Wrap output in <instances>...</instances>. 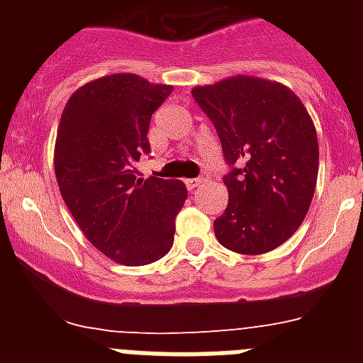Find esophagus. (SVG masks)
<instances>
[{
    "label": "esophagus",
    "instance_id": "1",
    "mask_svg": "<svg viewBox=\"0 0 363 363\" xmlns=\"http://www.w3.org/2000/svg\"><path fill=\"white\" fill-rule=\"evenodd\" d=\"M201 182H203V179H201V178H191V179H187L185 184H187L189 189H194V187H198V185H200Z\"/></svg>",
    "mask_w": 363,
    "mask_h": 363
}]
</instances>
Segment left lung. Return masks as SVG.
I'll use <instances>...</instances> for the list:
<instances>
[{
  "label": "left lung",
  "instance_id": "8db88e82",
  "mask_svg": "<svg viewBox=\"0 0 363 363\" xmlns=\"http://www.w3.org/2000/svg\"><path fill=\"white\" fill-rule=\"evenodd\" d=\"M192 98L213 121L229 172L218 242L240 255H264L301 225L318 176V138L287 86L236 76L196 86Z\"/></svg>",
  "mask_w": 363,
  "mask_h": 363
}]
</instances>
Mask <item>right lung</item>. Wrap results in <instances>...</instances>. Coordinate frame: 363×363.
<instances>
[{
    "instance_id": "obj_1",
    "label": "right lung",
    "mask_w": 363,
    "mask_h": 363,
    "mask_svg": "<svg viewBox=\"0 0 363 363\" xmlns=\"http://www.w3.org/2000/svg\"><path fill=\"white\" fill-rule=\"evenodd\" d=\"M172 92L136 74H112L74 92L57 127L54 169L63 201L89 242L118 264L147 265L171 251L187 200L178 179L138 178L147 133Z\"/></svg>"
}]
</instances>
